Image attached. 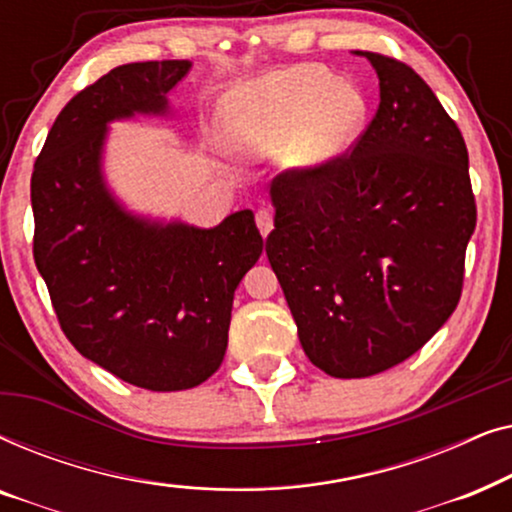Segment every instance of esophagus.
I'll list each match as a JSON object with an SVG mask.
<instances>
[{
    "mask_svg": "<svg viewBox=\"0 0 512 512\" xmlns=\"http://www.w3.org/2000/svg\"><path fill=\"white\" fill-rule=\"evenodd\" d=\"M256 226H258V230H261V235L263 237H268L270 233H272V214L270 212H265V209H261V212L256 214Z\"/></svg>",
    "mask_w": 512,
    "mask_h": 512,
    "instance_id": "esophagus-1",
    "label": "esophagus"
}]
</instances>
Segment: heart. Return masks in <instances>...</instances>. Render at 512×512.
Returning <instances> with one entry per match:
<instances>
[{
	"instance_id": "b5f03b06",
	"label": "heart",
	"mask_w": 512,
	"mask_h": 512,
	"mask_svg": "<svg viewBox=\"0 0 512 512\" xmlns=\"http://www.w3.org/2000/svg\"><path fill=\"white\" fill-rule=\"evenodd\" d=\"M228 142L256 158H286L298 170H317L340 158L359 135L366 100L354 83L326 69L300 65L230 88L219 102Z\"/></svg>"
}]
</instances>
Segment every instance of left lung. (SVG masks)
Returning a JSON list of instances; mask_svg holds the SVG:
<instances>
[{
	"label": "left lung",
	"mask_w": 512,
	"mask_h": 512,
	"mask_svg": "<svg viewBox=\"0 0 512 512\" xmlns=\"http://www.w3.org/2000/svg\"><path fill=\"white\" fill-rule=\"evenodd\" d=\"M363 55L373 123L349 156L272 179L265 240L307 359L342 380L405 361L450 319L475 230L457 123L408 65Z\"/></svg>",
	"instance_id": "8db88e82"
}]
</instances>
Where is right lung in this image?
I'll return each instance as SVG.
<instances>
[{"mask_svg": "<svg viewBox=\"0 0 512 512\" xmlns=\"http://www.w3.org/2000/svg\"><path fill=\"white\" fill-rule=\"evenodd\" d=\"M191 60L132 62L72 97L32 172L34 263L81 356L149 391L198 387L221 366L233 296L263 254L254 212L214 228L139 214L111 191L109 125L172 118Z\"/></svg>", "mask_w": 512, "mask_h": 512, "instance_id": "right-lung-1", "label": "right lung"}]
</instances>
